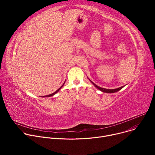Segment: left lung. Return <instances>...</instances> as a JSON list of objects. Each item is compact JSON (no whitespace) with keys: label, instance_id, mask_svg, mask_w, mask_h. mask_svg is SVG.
<instances>
[{"label":"left lung","instance_id":"left-lung-1","mask_svg":"<svg viewBox=\"0 0 155 155\" xmlns=\"http://www.w3.org/2000/svg\"><path fill=\"white\" fill-rule=\"evenodd\" d=\"M88 79H89V78H87ZM90 81L91 82V83L96 87H97V89L100 91H101L102 92H104V93H116L118 91H120V90H121L122 88L124 86H123L121 87H118V88H116V89H113V90H110V89H105V88H103V87H99L98 86H97L96 84H94L90 79H89Z\"/></svg>","mask_w":155,"mask_h":155}]
</instances>
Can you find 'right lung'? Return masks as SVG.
I'll return each mask as SVG.
<instances>
[{
	"mask_svg": "<svg viewBox=\"0 0 155 155\" xmlns=\"http://www.w3.org/2000/svg\"><path fill=\"white\" fill-rule=\"evenodd\" d=\"M64 83H65V82H64V84H62V86H61V87L59 88V89H58V90H56V91L54 93H52V94H50V95H48V96H43V97H50V96H54L55 94H56V93H58V91H59L61 90V87H62L64 86Z\"/></svg>",
	"mask_w": 155,
	"mask_h": 155,
	"instance_id": "add662e5",
	"label": "right lung"
}]
</instances>
